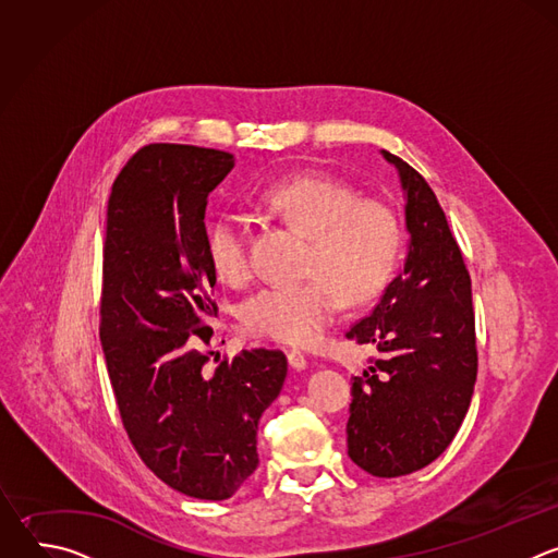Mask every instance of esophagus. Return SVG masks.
<instances>
[{
  "label": "esophagus",
  "mask_w": 558,
  "mask_h": 558,
  "mask_svg": "<svg viewBox=\"0 0 558 558\" xmlns=\"http://www.w3.org/2000/svg\"><path fill=\"white\" fill-rule=\"evenodd\" d=\"M287 360H289V366H291L293 371L306 368V357H304L300 351H287Z\"/></svg>",
  "instance_id": "1"
}]
</instances>
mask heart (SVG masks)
Masks as SVG:
<instances>
[{
    "instance_id": "obj_1",
    "label": "heart",
    "mask_w": 558,
    "mask_h": 558,
    "mask_svg": "<svg viewBox=\"0 0 558 558\" xmlns=\"http://www.w3.org/2000/svg\"><path fill=\"white\" fill-rule=\"evenodd\" d=\"M263 205L311 238L298 284H269L245 302V327L284 344H311L347 304H364L392 278L402 254V225L381 201L362 198L331 177H293L274 183ZM216 276L231 287L254 274L252 222L241 211H222L207 233Z\"/></svg>"
}]
</instances>
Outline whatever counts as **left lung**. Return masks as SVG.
I'll use <instances>...</instances> for the list:
<instances>
[{
	"label": "left lung",
	"instance_id": "obj_1",
	"mask_svg": "<svg viewBox=\"0 0 558 558\" xmlns=\"http://www.w3.org/2000/svg\"><path fill=\"white\" fill-rule=\"evenodd\" d=\"M381 154L400 172L411 243L404 271L347 331L379 353L353 377L347 444L353 463L390 480L454 439L474 390L476 338L470 276L435 192L400 156Z\"/></svg>",
	"mask_w": 558,
	"mask_h": 558
}]
</instances>
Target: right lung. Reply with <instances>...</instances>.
Returning a JSON list of instances; mask_svg holds the SVG:
<instances>
[{"mask_svg": "<svg viewBox=\"0 0 558 558\" xmlns=\"http://www.w3.org/2000/svg\"><path fill=\"white\" fill-rule=\"evenodd\" d=\"M233 154L149 143L108 201L101 347L123 428L170 488L229 499L258 468V422L287 377L282 351L252 349L207 368L216 271L207 196Z\"/></svg>", "mask_w": 558, "mask_h": 558, "instance_id": "1", "label": "right lung"}]
</instances>
